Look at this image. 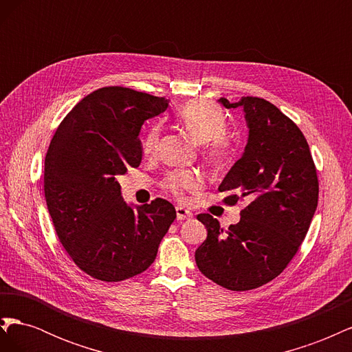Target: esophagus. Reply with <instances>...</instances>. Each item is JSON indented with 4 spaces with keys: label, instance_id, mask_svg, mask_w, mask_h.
Returning <instances> with one entry per match:
<instances>
[{
    "label": "esophagus",
    "instance_id": "esophagus-1",
    "mask_svg": "<svg viewBox=\"0 0 352 352\" xmlns=\"http://www.w3.org/2000/svg\"><path fill=\"white\" fill-rule=\"evenodd\" d=\"M176 216H177V220H185V219H190L192 217V212H190L188 208L185 207H180L177 206L176 207Z\"/></svg>",
    "mask_w": 352,
    "mask_h": 352
}]
</instances>
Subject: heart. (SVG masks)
Listing matches in <instances>:
<instances>
[{"instance_id":"obj_1","label":"heart","mask_w":352,"mask_h":352,"mask_svg":"<svg viewBox=\"0 0 352 352\" xmlns=\"http://www.w3.org/2000/svg\"><path fill=\"white\" fill-rule=\"evenodd\" d=\"M177 120L197 142L206 144V157L212 167L228 166L235 155V141L228 135L226 114L216 104L207 100L186 102L177 111ZM160 138V126L153 124L142 140V153L151 155ZM201 175L195 170H175L164 179V188L177 198L185 192H192L201 186Z\"/></svg>"}]
</instances>
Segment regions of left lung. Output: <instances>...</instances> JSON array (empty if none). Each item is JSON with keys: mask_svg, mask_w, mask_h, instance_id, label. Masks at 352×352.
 <instances>
[{"mask_svg": "<svg viewBox=\"0 0 352 352\" xmlns=\"http://www.w3.org/2000/svg\"><path fill=\"white\" fill-rule=\"evenodd\" d=\"M219 101L242 107L250 129L242 157L219 190L229 192L225 204L243 199L247 207L226 230L210 214L197 216L207 239L195 261L206 278L241 292L278 278L300 250L317 208L318 179L305 136L276 105L258 97Z\"/></svg>", "mask_w": 352, "mask_h": 352, "instance_id": "left-lung-1", "label": "left lung"}]
</instances>
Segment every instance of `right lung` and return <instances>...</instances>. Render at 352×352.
<instances>
[{"label": "right lung", "instance_id": "1", "mask_svg": "<svg viewBox=\"0 0 352 352\" xmlns=\"http://www.w3.org/2000/svg\"><path fill=\"white\" fill-rule=\"evenodd\" d=\"M167 107L163 97L100 88L74 105L50 142L44 172L50 216L74 264L94 279L120 282L145 272L176 219L163 198L133 210L116 180L141 164V127Z\"/></svg>", "mask_w": 352, "mask_h": 352}]
</instances>
